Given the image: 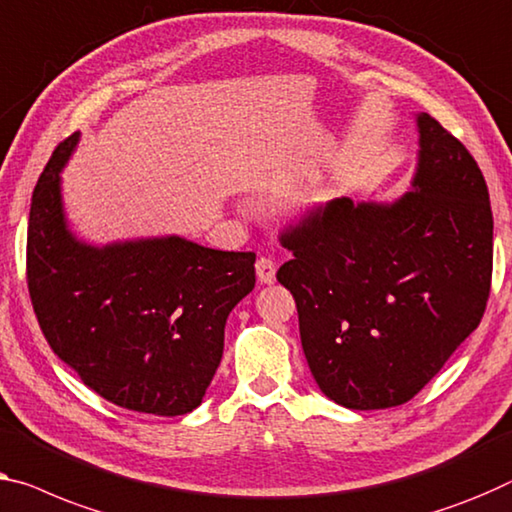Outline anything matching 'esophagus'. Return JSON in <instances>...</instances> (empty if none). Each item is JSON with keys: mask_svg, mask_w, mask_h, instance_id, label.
<instances>
[{"mask_svg": "<svg viewBox=\"0 0 512 512\" xmlns=\"http://www.w3.org/2000/svg\"><path fill=\"white\" fill-rule=\"evenodd\" d=\"M255 269H257V278H259V282H262V285H273V282H276L278 266L271 257H259Z\"/></svg>", "mask_w": 512, "mask_h": 512, "instance_id": "1", "label": "esophagus"}]
</instances>
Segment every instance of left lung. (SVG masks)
Here are the masks:
<instances>
[{
    "instance_id": "obj_1",
    "label": "left lung",
    "mask_w": 512,
    "mask_h": 512,
    "mask_svg": "<svg viewBox=\"0 0 512 512\" xmlns=\"http://www.w3.org/2000/svg\"><path fill=\"white\" fill-rule=\"evenodd\" d=\"M414 190L393 204L335 197L280 232L278 282L299 312L303 354L333 402H409L478 329L492 287V207L455 135L418 117Z\"/></svg>"
}]
</instances>
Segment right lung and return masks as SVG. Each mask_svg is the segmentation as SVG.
Wrapping results in <instances>:
<instances>
[{"label": "right lung", "mask_w": 512, "mask_h": 512, "mask_svg": "<svg viewBox=\"0 0 512 512\" xmlns=\"http://www.w3.org/2000/svg\"><path fill=\"white\" fill-rule=\"evenodd\" d=\"M57 144L34 188L27 287L52 352L117 407L181 416L202 402L223 358L225 322L255 287V253L167 236L91 248L68 232Z\"/></svg>", "instance_id": "add662e5"}]
</instances>
